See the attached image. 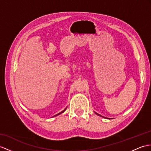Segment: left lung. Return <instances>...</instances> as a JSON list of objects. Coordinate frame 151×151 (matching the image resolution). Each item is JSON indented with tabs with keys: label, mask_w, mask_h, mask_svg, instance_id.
Segmentation results:
<instances>
[{
	"label": "left lung",
	"mask_w": 151,
	"mask_h": 151,
	"mask_svg": "<svg viewBox=\"0 0 151 151\" xmlns=\"http://www.w3.org/2000/svg\"><path fill=\"white\" fill-rule=\"evenodd\" d=\"M95 114H97V115H99V116L103 117V118H106V119H110V118H106V117H104V116H101V115H99V114H98V113H95Z\"/></svg>",
	"instance_id": "left-lung-1"
}]
</instances>
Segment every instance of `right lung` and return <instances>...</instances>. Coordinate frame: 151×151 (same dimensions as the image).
<instances>
[{"mask_svg": "<svg viewBox=\"0 0 151 151\" xmlns=\"http://www.w3.org/2000/svg\"><path fill=\"white\" fill-rule=\"evenodd\" d=\"M66 109H67V108H65V109L63 110V111H61V113H58V114H57V115H55V116H57V115H60V114H61V113H63V112H64V111H65V110H66Z\"/></svg>", "mask_w": 151, "mask_h": 151, "instance_id": "right-lung-1", "label": "right lung"}]
</instances>
